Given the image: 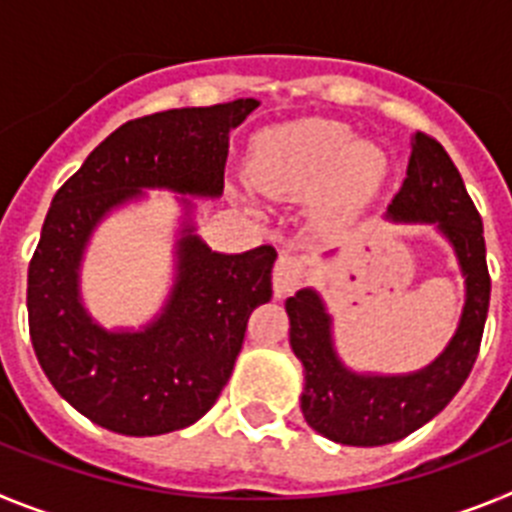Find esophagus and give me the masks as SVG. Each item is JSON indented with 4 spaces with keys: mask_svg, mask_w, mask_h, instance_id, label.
I'll list each match as a JSON object with an SVG mask.
<instances>
[{
    "mask_svg": "<svg viewBox=\"0 0 512 512\" xmlns=\"http://www.w3.org/2000/svg\"><path fill=\"white\" fill-rule=\"evenodd\" d=\"M305 274H307V264L302 256H295L289 248L279 253L277 266H274V277H271V282H274V295L277 297L292 295V292L302 284Z\"/></svg>",
    "mask_w": 512,
    "mask_h": 512,
    "instance_id": "esophagus-1",
    "label": "esophagus"
}]
</instances>
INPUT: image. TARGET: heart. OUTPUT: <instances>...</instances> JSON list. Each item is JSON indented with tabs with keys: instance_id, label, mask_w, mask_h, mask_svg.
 Masks as SVG:
<instances>
[{
	"instance_id": "heart-1",
	"label": "heart",
	"mask_w": 512,
	"mask_h": 512,
	"mask_svg": "<svg viewBox=\"0 0 512 512\" xmlns=\"http://www.w3.org/2000/svg\"><path fill=\"white\" fill-rule=\"evenodd\" d=\"M387 156L372 143H356L338 120L307 117L271 128L256 143L251 179L274 200H310L318 194L320 223H338L377 197Z\"/></svg>"
}]
</instances>
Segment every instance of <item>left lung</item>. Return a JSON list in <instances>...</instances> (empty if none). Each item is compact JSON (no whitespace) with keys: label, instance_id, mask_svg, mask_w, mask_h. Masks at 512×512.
Returning a JSON list of instances; mask_svg holds the SVG:
<instances>
[{"label":"left lung","instance_id":"1","mask_svg":"<svg viewBox=\"0 0 512 512\" xmlns=\"http://www.w3.org/2000/svg\"><path fill=\"white\" fill-rule=\"evenodd\" d=\"M408 176L387 207L390 223L433 225L451 243L464 277V307L449 346L408 374L356 372L333 341V318L312 287L284 302L289 346L305 369L300 408L307 425L343 446H384L436 418L467 382L490 307L482 217L459 169L431 135L415 133Z\"/></svg>","mask_w":512,"mask_h":512}]
</instances>
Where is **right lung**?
<instances>
[{
  "instance_id": "right-lung-1",
  "label": "right lung",
  "mask_w": 512,
  "mask_h": 512,
  "mask_svg": "<svg viewBox=\"0 0 512 512\" xmlns=\"http://www.w3.org/2000/svg\"><path fill=\"white\" fill-rule=\"evenodd\" d=\"M256 107L248 97L125 122L53 197L27 269L30 338L58 395L107 431L161 436L197 423L230 379L251 312L271 300L274 248L217 253L194 233L192 197L223 194L228 135ZM146 188L185 194L175 284L151 324L110 331L83 307L80 261L103 217Z\"/></svg>"
}]
</instances>
